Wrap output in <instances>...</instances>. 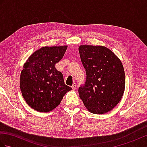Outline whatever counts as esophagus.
I'll use <instances>...</instances> for the list:
<instances>
[{
	"label": "esophagus",
	"mask_w": 147,
	"mask_h": 147,
	"mask_svg": "<svg viewBox=\"0 0 147 147\" xmlns=\"http://www.w3.org/2000/svg\"><path fill=\"white\" fill-rule=\"evenodd\" d=\"M71 87H72V88H73V90H75L76 88V84L75 83H74L73 85H72Z\"/></svg>",
	"instance_id": "obj_1"
}]
</instances>
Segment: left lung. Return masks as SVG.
<instances>
[{"mask_svg":"<svg viewBox=\"0 0 147 147\" xmlns=\"http://www.w3.org/2000/svg\"><path fill=\"white\" fill-rule=\"evenodd\" d=\"M78 50L86 74L85 83L78 88L80 97L92 113L105 114L111 111L123 95V65L105 47L81 45Z\"/></svg>","mask_w":147,"mask_h":147,"instance_id":"left-lung-1","label":"left lung"}]
</instances>
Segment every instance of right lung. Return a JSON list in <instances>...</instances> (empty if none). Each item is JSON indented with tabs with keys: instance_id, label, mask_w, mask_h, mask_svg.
<instances>
[{
	"instance_id": "1",
	"label": "right lung",
	"mask_w": 147,
	"mask_h": 147,
	"mask_svg": "<svg viewBox=\"0 0 147 147\" xmlns=\"http://www.w3.org/2000/svg\"><path fill=\"white\" fill-rule=\"evenodd\" d=\"M67 48V46L44 47L31 55L24 64L20 88L26 102L34 110L51 111L72 89L65 85L62 73L55 67Z\"/></svg>"
}]
</instances>
